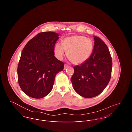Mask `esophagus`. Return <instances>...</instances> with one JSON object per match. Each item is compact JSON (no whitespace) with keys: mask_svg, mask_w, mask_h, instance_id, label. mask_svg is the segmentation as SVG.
Listing matches in <instances>:
<instances>
[{"mask_svg":"<svg viewBox=\"0 0 132 132\" xmlns=\"http://www.w3.org/2000/svg\"><path fill=\"white\" fill-rule=\"evenodd\" d=\"M68 65L67 64H65V65H64V69H65L66 68H67V67H68Z\"/></svg>","mask_w":132,"mask_h":132,"instance_id":"1","label":"esophagus"}]
</instances>
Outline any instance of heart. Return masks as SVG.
I'll return each mask as SVG.
<instances>
[{"label":"heart","instance_id":"obj_1","mask_svg":"<svg viewBox=\"0 0 132 132\" xmlns=\"http://www.w3.org/2000/svg\"><path fill=\"white\" fill-rule=\"evenodd\" d=\"M93 40L85 36L76 35L64 38L62 44L57 43L54 46V53L57 58L62 60L66 55L69 60L74 64L86 61L94 50Z\"/></svg>","mask_w":132,"mask_h":132}]
</instances>
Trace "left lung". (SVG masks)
Returning a JSON list of instances; mask_svg holds the SVG:
<instances>
[{
	"label": "left lung",
	"mask_w": 132,
	"mask_h": 132,
	"mask_svg": "<svg viewBox=\"0 0 132 132\" xmlns=\"http://www.w3.org/2000/svg\"><path fill=\"white\" fill-rule=\"evenodd\" d=\"M94 40L92 55L86 61L74 67L71 78L76 92L86 98L101 94L111 76L112 61L108 48L100 38L94 36Z\"/></svg>",
	"instance_id": "8db88e82"
}]
</instances>
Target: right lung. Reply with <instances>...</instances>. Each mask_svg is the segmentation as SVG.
<instances>
[{
  "mask_svg": "<svg viewBox=\"0 0 132 132\" xmlns=\"http://www.w3.org/2000/svg\"><path fill=\"white\" fill-rule=\"evenodd\" d=\"M59 35L42 32L26 44L18 68V81L23 92L34 98L44 97L51 91L55 76L64 63L54 56V46Z\"/></svg>",
  "mask_w": 132,
  "mask_h": 132,
  "instance_id": "right-lung-1",
  "label": "right lung"
}]
</instances>
